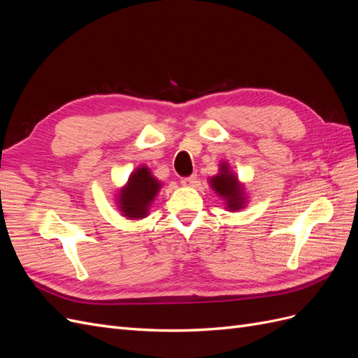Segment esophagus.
Wrapping results in <instances>:
<instances>
[{
	"mask_svg": "<svg viewBox=\"0 0 358 358\" xmlns=\"http://www.w3.org/2000/svg\"><path fill=\"white\" fill-rule=\"evenodd\" d=\"M180 183L183 187H194L197 183V176L196 175H191L188 178H182Z\"/></svg>",
	"mask_w": 358,
	"mask_h": 358,
	"instance_id": "34e87169",
	"label": "esophagus"
}]
</instances>
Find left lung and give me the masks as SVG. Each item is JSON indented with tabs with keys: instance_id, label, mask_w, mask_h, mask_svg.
<instances>
[{
	"instance_id": "8db88e82",
	"label": "left lung",
	"mask_w": 358,
	"mask_h": 358,
	"mask_svg": "<svg viewBox=\"0 0 358 358\" xmlns=\"http://www.w3.org/2000/svg\"><path fill=\"white\" fill-rule=\"evenodd\" d=\"M210 185L216 191L220 197H222L227 203V208L230 210L242 209L245 204L243 187L237 180V178L229 170V166L222 162L221 173L210 179Z\"/></svg>"
}]
</instances>
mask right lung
Wrapping results in <instances>:
<instances>
[{
    "instance_id": "right-lung-1",
    "label": "right lung",
    "mask_w": 358,
    "mask_h": 358,
    "mask_svg": "<svg viewBox=\"0 0 358 358\" xmlns=\"http://www.w3.org/2000/svg\"><path fill=\"white\" fill-rule=\"evenodd\" d=\"M159 188L161 183L152 176L149 169L145 166L138 167L131 173L127 185L119 192L117 208L129 220L145 218Z\"/></svg>"
}]
</instances>
